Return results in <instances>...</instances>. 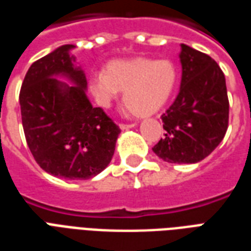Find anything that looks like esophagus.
Masks as SVG:
<instances>
[{"mask_svg": "<svg viewBox=\"0 0 251 251\" xmlns=\"http://www.w3.org/2000/svg\"><path fill=\"white\" fill-rule=\"evenodd\" d=\"M136 125L137 124H129V125H127V124H121L120 127L122 130H129V129H133Z\"/></svg>", "mask_w": 251, "mask_h": 251, "instance_id": "1", "label": "esophagus"}]
</instances>
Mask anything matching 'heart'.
<instances>
[{"label": "heart", "instance_id": "b5f03b06", "mask_svg": "<svg viewBox=\"0 0 251 251\" xmlns=\"http://www.w3.org/2000/svg\"><path fill=\"white\" fill-rule=\"evenodd\" d=\"M177 71L169 60L136 57L107 63L91 76L90 93L100 107H110L124 91V103L133 114L147 117L167 104L176 87Z\"/></svg>", "mask_w": 251, "mask_h": 251}]
</instances>
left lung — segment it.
Returning <instances> with one entry per match:
<instances>
[{
	"label": "left lung",
	"instance_id": "left-lung-1",
	"mask_svg": "<svg viewBox=\"0 0 251 251\" xmlns=\"http://www.w3.org/2000/svg\"><path fill=\"white\" fill-rule=\"evenodd\" d=\"M180 91L163 115L164 138L153 152L167 163L201 161L223 140L228 126L225 74L203 52L181 44Z\"/></svg>",
	"mask_w": 251,
	"mask_h": 251
}]
</instances>
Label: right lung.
Segmentation results:
<instances>
[{
    "label": "right lung",
    "mask_w": 251,
    "mask_h": 251,
    "mask_svg": "<svg viewBox=\"0 0 251 251\" xmlns=\"http://www.w3.org/2000/svg\"><path fill=\"white\" fill-rule=\"evenodd\" d=\"M74 48L59 47L29 67L20 106L36 163L56 177L87 180L109 165L121 130L90 102L86 74L71 55Z\"/></svg>",
    "instance_id": "add662e5"
}]
</instances>
